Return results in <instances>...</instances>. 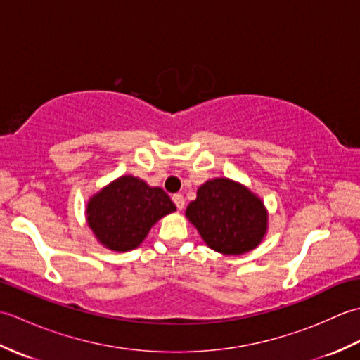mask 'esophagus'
I'll use <instances>...</instances> for the list:
<instances>
[{
  "instance_id": "esophagus-1",
  "label": "esophagus",
  "mask_w": 360,
  "mask_h": 360,
  "mask_svg": "<svg viewBox=\"0 0 360 360\" xmlns=\"http://www.w3.org/2000/svg\"><path fill=\"white\" fill-rule=\"evenodd\" d=\"M172 200H173V202L176 204V207H178V210H182V209H184V205H186L184 196L178 193V195H173Z\"/></svg>"
}]
</instances>
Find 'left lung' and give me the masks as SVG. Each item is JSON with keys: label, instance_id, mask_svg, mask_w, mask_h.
I'll return each mask as SVG.
<instances>
[{"label": "left lung", "instance_id": "left-lung-1", "mask_svg": "<svg viewBox=\"0 0 360 360\" xmlns=\"http://www.w3.org/2000/svg\"><path fill=\"white\" fill-rule=\"evenodd\" d=\"M186 217L204 243L223 255H243L258 248L269 221L262 198L229 178L205 181Z\"/></svg>", "mask_w": 360, "mask_h": 360}]
</instances>
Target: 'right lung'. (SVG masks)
<instances>
[{
    "label": "right lung",
    "mask_w": 360,
    "mask_h": 360,
    "mask_svg": "<svg viewBox=\"0 0 360 360\" xmlns=\"http://www.w3.org/2000/svg\"><path fill=\"white\" fill-rule=\"evenodd\" d=\"M174 210L176 205L162 188L125 174L89 198L85 215L103 248L128 252L139 248L150 229Z\"/></svg>",
    "instance_id": "1"
}]
</instances>
